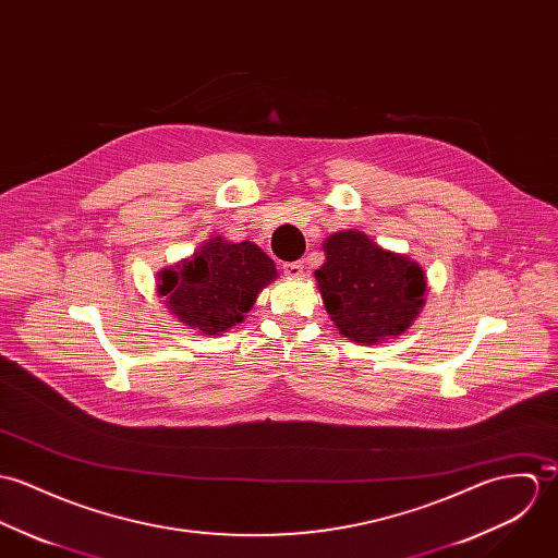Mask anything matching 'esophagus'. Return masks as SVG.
Wrapping results in <instances>:
<instances>
[{"label": "esophagus", "instance_id": "1", "mask_svg": "<svg viewBox=\"0 0 558 558\" xmlns=\"http://www.w3.org/2000/svg\"><path fill=\"white\" fill-rule=\"evenodd\" d=\"M282 271L287 278H300L304 274V263L302 260H295V263H284L282 265Z\"/></svg>", "mask_w": 558, "mask_h": 558}]
</instances>
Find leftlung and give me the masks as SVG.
<instances>
[{"mask_svg": "<svg viewBox=\"0 0 558 558\" xmlns=\"http://www.w3.org/2000/svg\"><path fill=\"white\" fill-rule=\"evenodd\" d=\"M314 271L323 306L338 331L371 347L402 336L422 314L428 280L420 263L378 246L362 231H338L323 242Z\"/></svg>", "mask_w": 558, "mask_h": 558, "instance_id": "left-lung-1", "label": "left lung"}]
</instances>
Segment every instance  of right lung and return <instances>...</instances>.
<instances>
[{"instance_id":"add662e5","label":"right lung","mask_w":558,"mask_h":558,"mask_svg":"<svg viewBox=\"0 0 558 558\" xmlns=\"http://www.w3.org/2000/svg\"><path fill=\"white\" fill-rule=\"evenodd\" d=\"M276 278V263L256 244H233L218 235L158 271V295L198 336H220L246 318L258 293Z\"/></svg>"}]
</instances>
